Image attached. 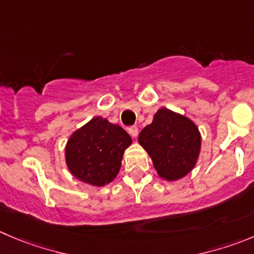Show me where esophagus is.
I'll list each match as a JSON object with an SVG mask.
<instances>
[{
  "label": "esophagus",
  "instance_id": "esophagus-1",
  "mask_svg": "<svg viewBox=\"0 0 254 254\" xmlns=\"http://www.w3.org/2000/svg\"><path fill=\"white\" fill-rule=\"evenodd\" d=\"M127 131H129V134L131 135L132 138H136V136H138V134H139L138 127H130L129 129H127Z\"/></svg>",
  "mask_w": 254,
  "mask_h": 254
}]
</instances>
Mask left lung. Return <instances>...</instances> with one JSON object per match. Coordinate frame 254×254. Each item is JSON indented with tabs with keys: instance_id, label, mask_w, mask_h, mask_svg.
I'll list each match as a JSON object with an SVG mask.
<instances>
[{
	"instance_id": "left-lung-1",
	"label": "left lung",
	"mask_w": 254,
	"mask_h": 254,
	"mask_svg": "<svg viewBox=\"0 0 254 254\" xmlns=\"http://www.w3.org/2000/svg\"><path fill=\"white\" fill-rule=\"evenodd\" d=\"M138 140L151 156L159 177L169 182L186 177L195 165L200 150L196 125L167 108L156 111L153 123L141 130Z\"/></svg>"
}]
</instances>
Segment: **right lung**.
<instances>
[{"instance_id": "add662e5", "label": "right lung", "mask_w": 254, "mask_h": 254, "mask_svg": "<svg viewBox=\"0 0 254 254\" xmlns=\"http://www.w3.org/2000/svg\"><path fill=\"white\" fill-rule=\"evenodd\" d=\"M130 144L131 138L122 127L96 116L70 136L66 164L79 181L103 187L118 175L123 154Z\"/></svg>"}]
</instances>
